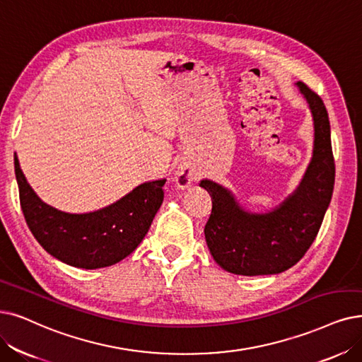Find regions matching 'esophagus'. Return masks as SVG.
<instances>
[{
    "label": "esophagus",
    "mask_w": 362,
    "mask_h": 362,
    "mask_svg": "<svg viewBox=\"0 0 362 362\" xmlns=\"http://www.w3.org/2000/svg\"><path fill=\"white\" fill-rule=\"evenodd\" d=\"M194 180H196L194 172L184 166H180L175 170V177H173V181H175L178 189H187V187H190L193 184Z\"/></svg>",
    "instance_id": "1"
}]
</instances>
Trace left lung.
Listing matches in <instances>:
<instances>
[{
    "label": "left lung",
    "mask_w": 362,
    "mask_h": 362,
    "mask_svg": "<svg viewBox=\"0 0 362 362\" xmlns=\"http://www.w3.org/2000/svg\"><path fill=\"white\" fill-rule=\"evenodd\" d=\"M296 84L309 104L315 141L312 160L294 193L274 209L255 214L245 211L223 185L200 181L212 199L205 226L208 248L216 264L230 273L258 276L293 267L310 248L331 202L336 166L328 112L305 83Z\"/></svg>",
    "instance_id": "8db88e82"
}]
</instances>
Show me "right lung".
<instances>
[{
	"instance_id": "1",
	"label": "right lung",
	"mask_w": 362,
	"mask_h": 362,
	"mask_svg": "<svg viewBox=\"0 0 362 362\" xmlns=\"http://www.w3.org/2000/svg\"><path fill=\"white\" fill-rule=\"evenodd\" d=\"M14 173L21 208L38 243L62 263L90 270L119 263L136 250L162 205L166 182H144L103 209L69 214L45 204L35 194L16 154Z\"/></svg>"
}]
</instances>
